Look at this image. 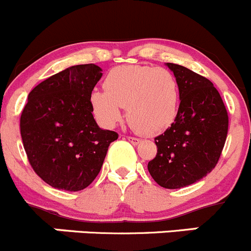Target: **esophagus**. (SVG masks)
Segmentation results:
<instances>
[{"instance_id":"obj_1","label":"esophagus","mask_w":251,"mask_h":251,"mask_svg":"<svg viewBox=\"0 0 251 251\" xmlns=\"http://www.w3.org/2000/svg\"><path fill=\"white\" fill-rule=\"evenodd\" d=\"M127 141H128V142H131V143H132V145H138V143H140L141 142V140H140V138H136V137H131V136H128V137H127Z\"/></svg>"}]
</instances>
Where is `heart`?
I'll return each mask as SVG.
<instances>
[{
	"label": "heart",
	"instance_id": "b5f03b06",
	"mask_svg": "<svg viewBox=\"0 0 251 251\" xmlns=\"http://www.w3.org/2000/svg\"><path fill=\"white\" fill-rule=\"evenodd\" d=\"M105 91L94 89L89 104L97 120L113 127L123 119L147 136L163 132L177 116L180 91L177 79L167 69L128 65L111 70L104 81Z\"/></svg>",
	"mask_w": 251,
	"mask_h": 251
}]
</instances>
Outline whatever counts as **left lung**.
I'll list each match as a JSON object with an SVG mask.
<instances>
[{
    "instance_id": "obj_1",
    "label": "left lung",
    "mask_w": 251,
    "mask_h": 251,
    "mask_svg": "<svg viewBox=\"0 0 251 251\" xmlns=\"http://www.w3.org/2000/svg\"><path fill=\"white\" fill-rule=\"evenodd\" d=\"M177 79L180 105L173 125L154 138L148 172L160 186L180 189L212 172L228 132V114L213 83L191 70L165 64Z\"/></svg>"
}]
</instances>
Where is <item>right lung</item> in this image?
Returning <instances> with one entry per match:
<instances>
[{"label": "right lung", "mask_w": 251, "mask_h": 251, "mask_svg": "<svg viewBox=\"0 0 251 251\" xmlns=\"http://www.w3.org/2000/svg\"><path fill=\"white\" fill-rule=\"evenodd\" d=\"M103 70L76 65L39 83L21 115V136L34 172L50 186L79 191L99 174L118 133L96 123L89 94Z\"/></svg>", "instance_id": "right-lung-1"}]
</instances>
